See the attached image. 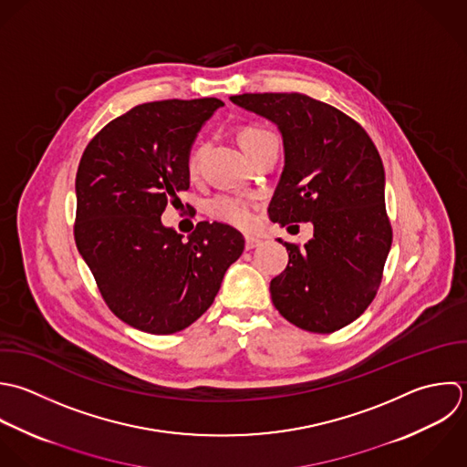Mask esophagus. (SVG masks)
Listing matches in <instances>:
<instances>
[{
	"instance_id": "1",
	"label": "esophagus",
	"mask_w": 467,
	"mask_h": 467,
	"mask_svg": "<svg viewBox=\"0 0 467 467\" xmlns=\"http://www.w3.org/2000/svg\"><path fill=\"white\" fill-rule=\"evenodd\" d=\"M260 238H256V236H245V249H254V247H258L260 245Z\"/></svg>"
}]
</instances>
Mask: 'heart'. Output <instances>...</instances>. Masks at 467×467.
I'll return each mask as SVG.
<instances>
[{"instance_id": "obj_1", "label": "heart", "mask_w": 467, "mask_h": 467, "mask_svg": "<svg viewBox=\"0 0 467 467\" xmlns=\"http://www.w3.org/2000/svg\"><path fill=\"white\" fill-rule=\"evenodd\" d=\"M265 138H273V134L265 129H258V127H247L240 132V145L242 147H249L253 143H258ZM196 163V152L191 156V167H194ZM211 213L222 220L227 222L231 225L236 227H247L253 220V213H251V203L245 198L240 196H229V194H220L216 196L211 205H209Z\"/></svg>"}]
</instances>
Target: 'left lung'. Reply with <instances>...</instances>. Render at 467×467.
Wrapping results in <instances>:
<instances>
[{
    "label": "left lung",
    "instance_id": "8db88e82",
    "mask_svg": "<svg viewBox=\"0 0 467 467\" xmlns=\"http://www.w3.org/2000/svg\"><path fill=\"white\" fill-rule=\"evenodd\" d=\"M229 99L282 134L284 171L269 203L271 220L311 222L315 229L304 247L284 244L289 264L271 280L275 307L311 333L349 326L373 302L393 242L375 143L355 119L306 94Z\"/></svg>",
    "mask_w": 467,
    "mask_h": 467
}]
</instances>
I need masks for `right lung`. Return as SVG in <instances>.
<instances>
[{
	"instance_id": "right-lung-1",
	"label": "right lung",
	"mask_w": 467,
	"mask_h": 467,
	"mask_svg": "<svg viewBox=\"0 0 467 467\" xmlns=\"http://www.w3.org/2000/svg\"><path fill=\"white\" fill-rule=\"evenodd\" d=\"M218 98L150 101L105 125L76 174V247L109 309L150 335L189 327L214 302L245 247L227 223L200 222L183 240L161 223L189 189V156Z\"/></svg>"
}]
</instances>
